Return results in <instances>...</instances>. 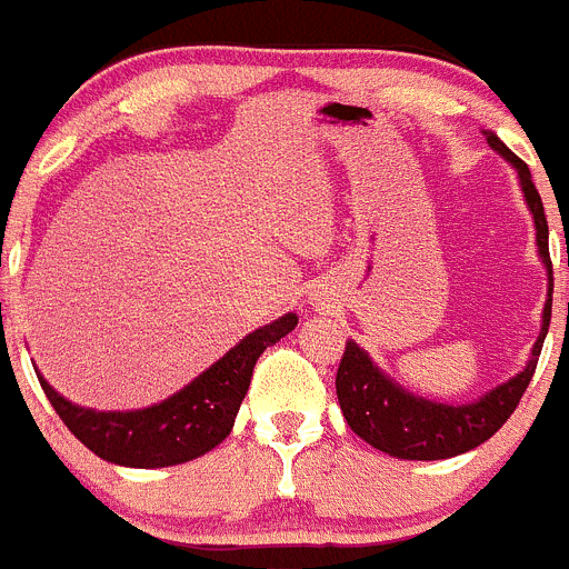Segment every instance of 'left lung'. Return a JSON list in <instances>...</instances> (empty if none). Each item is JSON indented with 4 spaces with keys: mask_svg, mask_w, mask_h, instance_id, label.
Here are the masks:
<instances>
[{
    "mask_svg": "<svg viewBox=\"0 0 569 569\" xmlns=\"http://www.w3.org/2000/svg\"><path fill=\"white\" fill-rule=\"evenodd\" d=\"M482 134L493 151L500 153L506 162H511L519 188H522L525 204L533 216L536 249H539L541 267L548 269V300H545V311H541L539 337H536L528 362L519 373H513L502 385L491 387L475 401H466V405L435 401V398L407 390L370 359L368 350L348 339L337 370V398L345 421L373 449L398 460H446L486 443L517 410L519 398L533 379L541 345L548 337L550 306H553V267H550L548 219H545L541 196L530 179L528 164L493 131H482Z\"/></svg>",
    "mask_w": 569,
    "mask_h": 569,
    "instance_id": "left-lung-1",
    "label": "left lung"
}]
</instances>
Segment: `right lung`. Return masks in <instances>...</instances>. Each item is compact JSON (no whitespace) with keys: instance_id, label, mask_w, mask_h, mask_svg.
Masks as SVG:
<instances>
[{"instance_id":"1","label":"right lung","mask_w":569,"mask_h":569,"mask_svg":"<svg viewBox=\"0 0 569 569\" xmlns=\"http://www.w3.org/2000/svg\"><path fill=\"white\" fill-rule=\"evenodd\" d=\"M297 315L254 328L219 362L164 401L142 410H92L72 405L36 370L41 390L67 429L100 460L129 469H164L201 458L232 432L258 357L295 331Z\"/></svg>"}]
</instances>
